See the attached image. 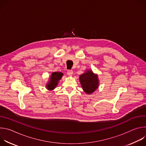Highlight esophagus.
<instances>
[{"label": "esophagus", "mask_w": 146, "mask_h": 146, "mask_svg": "<svg viewBox=\"0 0 146 146\" xmlns=\"http://www.w3.org/2000/svg\"><path fill=\"white\" fill-rule=\"evenodd\" d=\"M67 73H68V74L69 76H72V75H73V70H68Z\"/></svg>", "instance_id": "obj_1"}]
</instances>
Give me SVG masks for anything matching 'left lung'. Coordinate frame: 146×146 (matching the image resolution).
<instances>
[{"label": "left lung", "instance_id": "8db88e82", "mask_svg": "<svg viewBox=\"0 0 146 146\" xmlns=\"http://www.w3.org/2000/svg\"><path fill=\"white\" fill-rule=\"evenodd\" d=\"M82 88L87 94H91L98 88L99 80L98 75L94 73L91 70H87L79 77Z\"/></svg>", "mask_w": 146, "mask_h": 146}]
</instances>
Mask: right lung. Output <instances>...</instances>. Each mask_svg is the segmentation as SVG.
I'll list each match as a JSON object with an SVG mask.
<instances>
[{
    "label": "right lung",
    "instance_id": "1",
    "mask_svg": "<svg viewBox=\"0 0 146 146\" xmlns=\"http://www.w3.org/2000/svg\"><path fill=\"white\" fill-rule=\"evenodd\" d=\"M64 74L62 72H53L50 76L49 80L46 83V87L48 90L52 91L58 84L59 81L62 78Z\"/></svg>",
    "mask_w": 146,
    "mask_h": 146
}]
</instances>
